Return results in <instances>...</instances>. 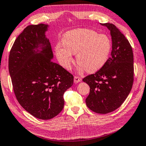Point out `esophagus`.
I'll return each instance as SVG.
<instances>
[{
	"label": "esophagus",
	"mask_w": 146,
	"mask_h": 146,
	"mask_svg": "<svg viewBox=\"0 0 146 146\" xmlns=\"http://www.w3.org/2000/svg\"><path fill=\"white\" fill-rule=\"evenodd\" d=\"M82 78L78 77V76H74V83H78L79 82H82Z\"/></svg>",
	"instance_id": "34e87169"
}]
</instances>
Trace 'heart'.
Wrapping results in <instances>:
<instances>
[{"mask_svg": "<svg viewBox=\"0 0 146 146\" xmlns=\"http://www.w3.org/2000/svg\"><path fill=\"white\" fill-rule=\"evenodd\" d=\"M62 44L55 46V54L64 68H70L72 54H76L79 69L95 72L105 66L111 52L112 43L106 34H98L94 30H72L64 33Z\"/></svg>", "mask_w": 146, "mask_h": 146, "instance_id": "obj_1", "label": "heart"}]
</instances>
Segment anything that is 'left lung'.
I'll list each match as a JSON object with an SVG mask.
<instances>
[{
    "label": "left lung",
    "mask_w": 146,
    "mask_h": 146,
    "mask_svg": "<svg viewBox=\"0 0 146 146\" xmlns=\"http://www.w3.org/2000/svg\"><path fill=\"white\" fill-rule=\"evenodd\" d=\"M110 31L111 56L102 68L83 81L90 87L87 106L99 114H107L121 106L132 89L134 76L132 48L123 33L111 23H100Z\"/></svg>",
    "instance_id": "8db88e82"
}]
</instances>
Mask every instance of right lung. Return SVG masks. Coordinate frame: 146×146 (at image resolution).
<instances>
[{"label": "right lung", "mask_w": 146, "mask_h": 146, "mask_svg": "<svg viewBox=\"0 0 146 146\" xmlns=\"http://www.w3.org/2000/svg\"><path fill=\"white\" fill-rule=\"evenodd\" d=\"M50 25L26 27L14 42L8 68L17 100L28 113L41 120L56 116L64 107L63 94L73 85V76L54 63L46 36Z\"/></svg>", "instance_id": "obj_1"}]
</instances>
